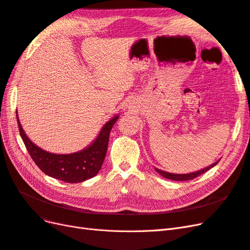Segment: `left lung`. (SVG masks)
<instances>
[{
	"mask_svg": "<svg viewBox=\"0 0 250 250\" xmlns=\"http://www.w3.org/2000/svg\"><path fill=\"white\" fill-rule=\"evenodd\" d=\"M219 162V161H218ZM218 162H216L215 164L210 165L209 167L208 168H204L200 171H197V172H194V173H188V174H172V173H168V172H165V171H162V170H158V169H155L158 173L161 174L162 176H164L165 178H168V179H172V180H177V181H183V180H191V179H194L196 177H198L199 175H201V174L206 173L207 171H208L210 168H213L214 166H216L218 164Z\"/></svg>",
	"mask_w": 250,
	"mask_h": 250,
	"instance_id": "left-lung-1",
	"label": "left lung"
}]
</instances>
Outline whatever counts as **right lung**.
Returning a JSON list of instances; mask_svg holds the SVG:
<instances>
[{
  "label": "right lung",
  "mask_w": 250,
  "mask_h": 250,
  "mask_svg": "<svg viewBox=\"0 0 250 250\" xmlns=\"http://www.w3.org/2000/svg\"><path fill=\"white\" fill-rule=\"evenodd\" d=\"M118 116L109 120L102 128L98 138L89 147L73 154H53L47 152L28 139L18 117L21 137L33 162L44 174L65 183L76 184L94 177L100 171L108 147L109 133Z\"/></svg>",
  "instance_id": "1"
}]
</instances>
